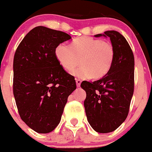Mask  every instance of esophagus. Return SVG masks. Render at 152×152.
I'll return each instance as SVG.
<instances>
[{
    "mask_svg": "<svg viewBox=\"0 0 152 152\" xmlns=\"http://www.w3.org/2000/svg\"><path fill=\"white\" fill-rule=\"evenodd\" d=\"M76 86H78V87H80V84H81V82H82V81H81V80H80V79L76 78Z\"/></svg>",
    "mask_w": 152,
    "mask_h": 152,
    "instance_id": "obj_1",
    "label": "esophagus"
}]
</instances>
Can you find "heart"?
<instances>
[{
  "mask_svg": "<svg viewBox=\"0 0 152 152\" xmlns=\"http://www.w3.org/2000/svg\"><path fill=\"white\" fill-rule=\"evenodd\" d=\"M55 54L59 64L67 72H73L80 64L81 66L74 72L75 76L80 78L91 76L98 80L109 72L115 50L109 41L83 36L72 41L69 46L59 44Z\"/></svg>",
  "mask_w": 152,
  "mask_h": 152,
  "instance_id": "heart-1",
  "label": "heart"
}]
</instances>
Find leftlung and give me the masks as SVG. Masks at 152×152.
Here are the masks:
<instances>
[{"label":"left lung","instance_id":"left-lung-1","mask_svg":"<svg viewBox=\"0 0 152 152\" xmlns=\"http://www.w3.org/2000/svg\"><path fill=\"white\" fill-rule=\"evenodd\" d=\"M115 50L109 72L103 78L83 81L86 93L84 107L89 124L98 133L115 131L127 118L134 87V57L125 38L116 31H107Z\"/></svg>","mask_w":152,"mask_h":152}]
</instances>
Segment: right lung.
I'll list each match as a JSON object with an SVG mask.
<instances>
[{
	"mask_svg": "<svg viewBox=\"0 0 152 152\" xmlns=\"http://www.w3.org/2000/svg\"><path fill=\"white\" fill-rule=\"evenodd\" d=\"M71 36L43 26L31 30L14 57L13 93L21 120L38 133L52 131L60 122L75 78L59 64L56 48Z\"/></svg>",
	"mask_w": 152,
	"mask_h": 152,
	"instance_id": "add662e5",
	"label": "right lung"
}]
</instances>
